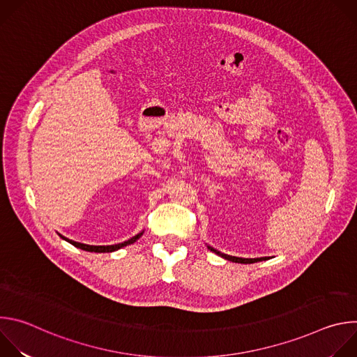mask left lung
Masks as SVG:
<instances>
[{"label":"left lung","instance_id":"left-lung-1","mask_svg":"<svg viewBox=\"0 0 357 357\" xmlns=\"http://www.w3.org/2000/svg\"><path fill=\"white\" fill-rule=\"evenodd\" d=\"M208 248L211 251H213L215 254H218V256H220L222 259L225 260H229L231 263H240V264H252V263H257V261H264L267 260V257H260V259H241V257H234V256H229V254H225L216 248H213L212 245H208Z\"/></svg>","mask_w":357,"mask_h":357}]
</instances>
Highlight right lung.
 I'll list each match as a JSON object with an SVG mask.
<instances>
[{
	"mask_svg": "<svg viewBox=\"0 0 357 357\" xmlns=\"http://www.w3.org/2000/svg\"><path fill=\"white\" fill-rule=\"evenodd\" d=\"M142 233H144V230H142L141 233L132 236L131 238L123 241V243L112 244V245H90V244H83V243H79V241L69 240V238H66V237L62 236V234H59V236H61L63 240H66L68 243H70L72 245H75V247H77V248H82V250H84V251H91V252H113V251H117V250H120V248H123V247H126V245H130V244L135 243V241L142 236Z\"/></svg>",
	"mask_w": 357,
	"mask_h": 357,
	"instance_id": "obj_1",
	"label": "right lung"
}]
</instances>
